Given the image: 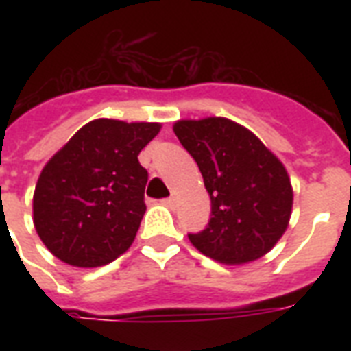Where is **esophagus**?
Listing matches in <instances>:
<instances>
[{"instance_id":"obj_1","label":"esophagus","mask_w":351,"mask_h":351,"mask_svg":"<svg viewBox=\"0 0 351 351\" xmlns=\"http://www.w3.org/2000/svg\"><path fill=\"white\" fill-rule=\"evenodd\" d=\"M165 204H167L169 208H175V206H176V197H175V195H171L169 198H165Z\"/></svg>"}]
</instances>
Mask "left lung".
<instances>
[{"instance_id":"obj_1","label":"left lung","mask_w":351,"mask_h":351,"mask_svg":"<svg viewBox=\"0 0 351 351\" xmlns=\"http://www.w3.org/2000/svg\"><path fill=\"white\" fill-rule=\"evenodd\" d=\"M173 131L202 173L211 220L189 234L202 255L222 264H247L273 250L288 230L293 187L284 164L230 118L178 120Z\"/></svg>"}]
</instances>
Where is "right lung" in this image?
Segmentation results:
<instances>
[{"mask_svg":"<svg viewBox=\"0 0 351 351\" xmlns=\"http://www.w3.org/2000/svg\"><path fill=\"white\" fill-rule=\"evenodd\" d=\"M160 129L156 121L98 118L47 162L34 189L32 220L56 258L98 267L131 247L145 213L147 171L138 154Z\"/></svg>","mask_w":351,"mask_h":351,"instance_id":"obj_1","label":"right lung"}]
</instances>
